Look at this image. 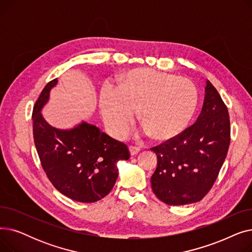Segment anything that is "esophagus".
<instances>
[{"label": "esophagus", "instance_id": "34e87169", "mask_svg": "<svg viewBox=\"0 0 252 252\" xmlns=\"http://www.w3.org/2000/svg\"><path fill=\"white\" fill-rule=\"evenodd\" d=\"M128 149H129L130 155H133V156L136 155V154H138V153L140 152V148L137 147V146H129Z\"/></svg>", "mask_w": 252, "mask_h": 252}]
</instances>
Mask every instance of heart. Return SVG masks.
<instances>
[{
  "mask_svg": "<svg viewBox=\"0 0 252 252\" xmlns=\"http://www.w3.org/2000/svg\"><path fill=\"white\" fill-rule=\"evenodd\" d=\"M197 101V89L190 79L145 68L125 74L119 88L105 85L99 106L106 126L115 137L127 134L139 110L145 133L168 140L186 128Z\"/></svg>",
  "mask_w": 252,
  "mask_h": 252,
  "instance_id": "heart-1",
  "label": "heart"
}]
</instances>
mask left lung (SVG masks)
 <instances>
[{
    "instance_id": "left-lung-1",
    "label": "left lung",
    "mask_w": 252,
    "mask_h": 252,
    "mask_svg": "<svg viewBox=\"0 0 252 252\" xmlns=\"http://www.w3.org/2000/svg\"><path fill=\"white\" fill-rule=\"evenodd\" d=\"M230 145V117L217 89L206 81L201 112L179 136L152 148L157 166L151 187L168 205L200 201L214 186Z\"/></svg>"
}]
</instances>
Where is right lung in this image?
Wrapping results in <instances>:
<instances>
[{"instance_id": "obj_1", "label": "right lung", "mask_w": 252, "mask_h": 252, "mask_svg": "<svg viewBox=\"0 0 252 252\" xmlns=\"http://www.w3.org/2000/svg\"><path fill=\"white\" fill-rule=\"evenodd\" d=\"M58 79L48 83L32 112L33 140L42 166L60 193L78 202H96L118 177L117 162L127 160L126 145L83 121L71 128L52 126L42 114Z\"/></svg>"}]
</instances>
